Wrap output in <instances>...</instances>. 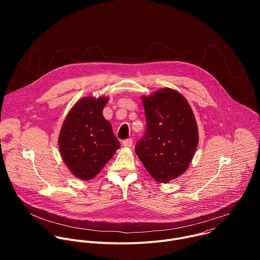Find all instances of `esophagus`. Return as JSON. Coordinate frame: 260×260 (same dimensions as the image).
<instances>
[{
	"label": "esophagus",
	"instance_id": "esophagus-1",
	"mask_svg": "<svg viewBox=\"0 0 260 260\" xmlns=\"http://www.w3.org/2000/svg\"><path fill=\"white\" fill-rule=\"evenodd\" d=\"M122 145H123L124 147H132V146H133V139H126V140H123Z\"/></svg>",
	"mask_w": 260,
	"mask_h": 260
}]
</instances>
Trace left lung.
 I'll return each mask as SVG.
<instances>
[{
  "mask_svg": "<svg viewBox=\"0 0 260 260\" xmlns=\"http://www.w3.org/2000/svg\"><path fill=\"white\" fill-rule=\"evenodd\" d=\"M146 131L135 150L157 182L167 183L188 168L199 143L192 110L178 91L164 88L143 96Z\"/></svg>",
  "mask_w": 260,
  "mask_h": 260,
  "instance_id": "left-lung-1",
  "label": "left lung"
}]
</instances>
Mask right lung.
Returning <instances> with one entry per match:
<instances>
[{"label":"right lung","instance_id":"right-lung-1","mask_svg":"<svg viewBox=\"0 0 260 260\" xmlns=\"http://www.w3.org/2000/svg\"><path fill=\"white\" fill-rule=\"evenodd\" d=\"M108 99L86 96L69 112L61 126L58 146L61 157L74 176L95 177L120 147L112 126L103 116Z\"/></svg>","mask_w":260,"mask_h":260}]
</instances>
